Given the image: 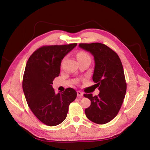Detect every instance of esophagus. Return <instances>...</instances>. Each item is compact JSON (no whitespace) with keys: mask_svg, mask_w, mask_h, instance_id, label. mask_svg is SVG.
Here are the masks:
<instances>
[{"mask_svg":"<svg viewBox=\"0 0 150 150\" xmlns=\"http://www.w3.org/2000/svg\"><path fill=\"white\" fill-rule=\"evenodd\" d=\"M77 96L80 97V98H82V97L83 96V93L81 92V91H77Z\"/></svg>","mask_w":150,"mask_h":150,"instance_id":"34e87169","label":"esophagus"}]
</instances>
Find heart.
Returning <instances> with one entry per match:
<instances>
[{"instance_id": "b5f03b06", "label": "heart", "mask_w": 150, "mask_h": 150, "mask_svg": "<svg viewBox=\"0 0 150 150\" xmlns=\"http://www.w3.org/2000/svg\"><path fill=\"white\" fill-rule=\"evenodd\" d=\"M76 58L79 60H82V59H90V56L88 53H86L85 52H79V53L76 54Z\"/></svg>"}]
</instances>
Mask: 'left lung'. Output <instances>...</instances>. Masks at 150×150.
<instances>
[{
  "mask_svg": "<svg viewBox=\"0 0 150 150\" xmlns=\"http://www.w3.org/2000/svg\"><path fill=\"white\" fill-rule=\"evenodd\" d=\"M79 46L93 55V81L100 91L98 96L83 95L91 100V105L85 109L86 116L96 124L107 123L117 116L126 94L122 63L116 52L104 44L80 43Z\"/></svg>",
  "mask_w": 150,
  "mask_h": 150,
  "instance_id": "1",
  "label": "left lung"
}]
</instances>
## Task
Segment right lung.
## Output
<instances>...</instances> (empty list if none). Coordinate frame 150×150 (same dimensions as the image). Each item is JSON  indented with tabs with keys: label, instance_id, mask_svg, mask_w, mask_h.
I'll list each match as a JSON object with an SVG mask.
<instances>
[{
	"label": "right lung",
	"instance_id": "1",
	"mask_svg": "<svg viewBox=\"0 0 150 150\" xmlns=\"http://www.w3.org/2000/svg\"><path fill=\"white\" fill-rule=\"evenodd\" d=\"M76 45L43 46L34 52L26 64L22 82L26 101L38 119L48 126H56L66 119L69 104L76 97L73 88L55 94L52 88L62 59Z\"/></svg>",
	"mask_w": 150,
	"mask_h": 150
}]
</instances>
